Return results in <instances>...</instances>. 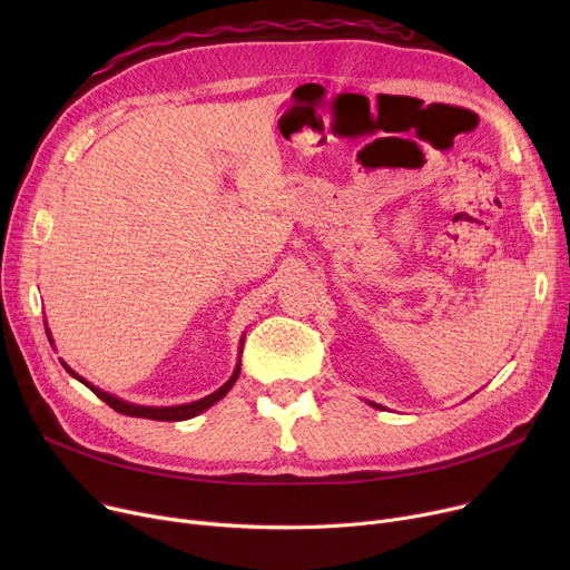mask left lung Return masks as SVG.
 Instances as JSON below:
<instances>
[{"label":"left lung","instance_id":"1","mask_svg":"<svg viewBox=\"0 0 570 570\" xmlns=\"http://www.w3.org/2000/svg\"><path fill=\"white\" fill-rule=\"evenodd\" d=\"M370 406H374V409H383L381 404H376V402H370Z\"/></svg>","mask_w":570,"mask_h":570}]
</instances>
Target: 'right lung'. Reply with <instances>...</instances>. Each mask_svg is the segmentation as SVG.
Returning a JSON list of instances; mask_svg holds the SVG:
<instances>
[{"instance_id": "obj_1", "label": "right lung", "mask_w": 570, "mask_h": 570, "mask_svg": "<svg viewBox=\"0 0 570 570\" xmlns=\"http://www.w3.org/2000/svg\"><path fill=\"white\" fill-rule=\"evenodd\" d=\"M46 335H48V340H50V344H52V335H50V331H48V325H46ZM243 344H245V335H243V340H239V355H243ZM62 365H65V370H67L73 379H78L82 385H87L89 391H92L99 400H104V402H106L110 409H115L117 413H125V415H131V417H149V421H166V423L189 421V417H196V415L203 413L205 409L217 404L222 397H226V393L230 391V387H233L235 381H237V376H239V357H237V365H235L230 379H228L222 387H217L215 393H209L207 397L196 400V402H189V404H175V406H145V404H134V402H127V400H119V397H115V395L101 391V387L92 385L87 379H82L80 374H76L65 361H62Z\"/></svg>"}]
</instances>
